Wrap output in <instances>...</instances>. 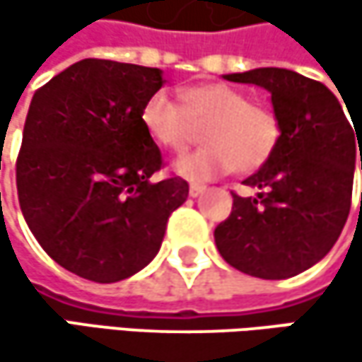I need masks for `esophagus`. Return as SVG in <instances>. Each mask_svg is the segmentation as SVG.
Wrapping results in <instances>:
<instances>
[{"label": "esophagus", "instance_id": "obj_1", "mask_svg": "<svg viewBox=\"0 0 362 362\" xmlns=\"http://www.w3.org/2000/svg\"><path fill=\"white\" fill-rule=\"evenodd\" d=\"M205 190H207V188H205L203 184H190V188H188V194H190L192 199H197V197H201Z\"/></svg>", "mask_w": 362, "mask_h": 362}]
</instances>
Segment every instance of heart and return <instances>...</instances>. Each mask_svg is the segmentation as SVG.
I'll return each mask as SVG.
<instances>
[{
  "label": "heart",
  "instance_id": "heart-1",
  "mask_svg": "<svg viewBox=\"0 0 362 362\" xmlns=\"http://www.w3.org/2000/svg\"><path fill=\"white\" fill-rule=\"evenodd\" d=\"M142 125L148 136L172 151H180L203 125L205 146L174 161V172L186 180H211L230 170L243 174L262 168L276 148L281 125L272 110L250 103L245 92L226 83L188 88L176 105L165 92H155L142 107Z\"/></svg>",
  "mask_w": 362,
  "mask_h": 362
}]
</instances>
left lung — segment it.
<instances>
[{"label":"left lung","mask_w":362,"mask_h":362,"mask_svg":"<svg viewBox=\"0 0 362 362\" xmlns=\"http://www.w3.org/2000/svg\"><path fill=\"white\" fill-rule=\"evenodd\" d=\"M224 79L264 88L281 136L270 159L245 180L259 192L233 194V211L214 233L216 247L245 274L296 276L325 257L348 220L361 127L352 121L351 129L327 86L296 71L264 66Z\"/></svg>","instance_id":"obj_1"}]
</instances>
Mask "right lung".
<instances>
[{"label":"right lung","instance_id":"obj_1","mask_svg":"<svg viewBox=\"0 0 362 362\" xmlns=\"http://www.w3.org/2000/svg\"><path fill=\"white\" fill-rule=\"evenodd\" d=\"M163 83L161 69L86 58L31 100L21 209L43 252L77 276L117 283L148 266L188 197L182 178L151 182L161 153L140 115Z\"/></svg>","mask_w":362,"mask_h":362}]
</instances>
